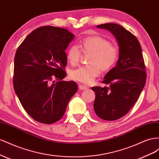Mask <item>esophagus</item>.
Instances as JSON below:
<instances>
[{
    "label": "esophagus",
    "mask_w": 159,
    "mask_h": 159,
    "mask_svg": "<svg viewBox=\"0 0 159 159\" xmlns=\"http://www.w3.org/2000/svg\"><path fill=\"white\" fill-rule=\"evenodd\" d=\"M79 89L81 90H85V89H87V87H86V86L82 85V84H79Z\"/></svg>",
    "instance_id": "34e87169"
}]
</instances>
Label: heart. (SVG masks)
Wrapping results in <instances>:
<instances>
[{
    "label": "heart",
    "mask_w": 159,
    "mask_h": 159,
    "mask_svg": "<svg viewBox=\"0 0 159 159\" xmlns=\"http://www.w3.org/2000/svg\"><path fill=\"white\" fill-rule=\"evenodd\" d=\"M80 47L84 52H90L89 62L70 72V78L84 84H92L100 75L101 69L108 70L115 65L119 57V50L105 39L92 36L83 39ZM81 56V50L78 45H72L68 49L66 58L71 65L78 64Z\"/></svg>",
    "instance_id": "b5f03b06"
}]
</instances>
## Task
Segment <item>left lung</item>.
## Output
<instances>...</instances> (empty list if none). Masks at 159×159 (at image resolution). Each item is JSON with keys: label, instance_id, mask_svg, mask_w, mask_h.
I'll return each mask as SVG.
<instances>
[{"label": "left lung", "instance_id": "left-lung-1", "mask_svg": "<svg viewBox=\"0 0 159 159\" xmlns=\"http://www.w3.org/2000/svg\"><path fill=\"white\" fill-rule=\"evenodd\" d=\"M110 31L119 47L116 66L104 77L108 87H93V108L96 115L106 120H115L127 113L137 102L146 82L142 49L138 39L122 26L115 23L97 25Z\"/></svg>", "mask_w": 159, "mask_h": 159}]
</instances>
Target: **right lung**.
Returning <instances> with one entry per match:
<instances>
[{
    "label": "right lung",
    "mask_w": 159,
    "mask_h": 159,
    "mask_svg": "<svg viewBox=\"0 0 159 159\" xmlns=\"http://www.w3.org/2000/svg\"><path fill=\"white\" fill-rule=\"evenodd\" d=\"M74 39L65 29L42 26L27 36L16 51L15 91L26 112L41 123L59 120L78 90L75 81L61 80L66 75L65 50ZM53 78L60 80L51 84Z\"/></svg>",
    "instance_id": "right-lung-1"
}]
</instances>
